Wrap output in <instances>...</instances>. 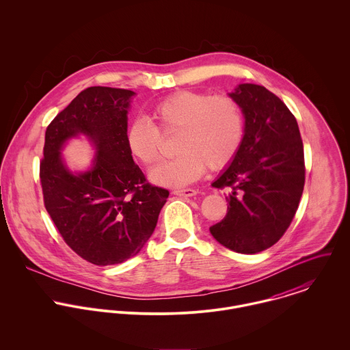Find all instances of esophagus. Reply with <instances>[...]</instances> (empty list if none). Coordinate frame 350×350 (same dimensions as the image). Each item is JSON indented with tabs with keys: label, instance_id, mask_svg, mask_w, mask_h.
<instances>
[{
	"label": "esophagus",
	"instance_id": "34e87169",
	"mask_svg": "<svg viewBox=\"0 0 350 350\" xmlns=\"http://www.w3.org/2000/svg\"><path fill=\"white\" fill-rule=\"evenodd\" d=\"M172 194L178 197H194L198 194V191L194 189H185V190H174Z\"/></svg>",
	"mask_w": 350,
	"mask_h": 350
}]
</instances>
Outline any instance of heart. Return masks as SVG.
<instances>
[{
	"mask_svg": "<svg viewBox=\"0 0 350 350\" xmlns=\"http://www.w3.org/2000/svg\"><path fill=\"white\" fill-rule=\"evenodd\" d=\"M150 120L136 118L126 129L129 153L150 165L161 156L160 132H178V154L150 172L163 186L180 187L197 180L207 167L226 168L244 140V117L240 105L229 96H208L183 90L159 100L150 109Z\"/></svg>",
	"mask_w": 350,
	"mask_h": 350,
	"instance_id": "heart-1",
	"label": "heart"
}]
</instances>
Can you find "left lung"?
Wrapping results in <instances>:
<instances>
[{"mask_svg":"<svg viewBox=\"0 0 350 350\" xmlns=\"http://www.w3.org/2000/svg\"><path fill=\"white\" fill-rule=\"evenodd\" d=\"M229 97L244 114V140L213 183L228 190L229 206L210 233L228 250L253 254L276 244L298 210L304 187L303 143L294 114L264 86L241 83Z\"/></svg>","mask_w":350,"mask_h":350,"instance_id":"8db88e82","label":"left lung"}]
</instances>
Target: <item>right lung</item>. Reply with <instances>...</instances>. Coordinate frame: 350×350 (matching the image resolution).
Returning a JSON list of instances; mask_svg holds the SVG:
<instances>
[{"instance_id": "add662e5", "label": "right lung", "mask_w": 350, "mask_h": 350, "mask_svg": "<svg viewBox=\"0 0 350 350\" xmlns=\"http://www.w3.org/2000/svg\"><path fill=\"white\" fill-rule=\"evenodd\" d=\"M133 92L93 86L81 92L47 126L40 161L44 206L66 244L96 265L120 264L150 240L168 190L152 186L126 148ZM95 146L92 168L74 174L60 150L72 137Z\"/></svg>"}]
</instances>
